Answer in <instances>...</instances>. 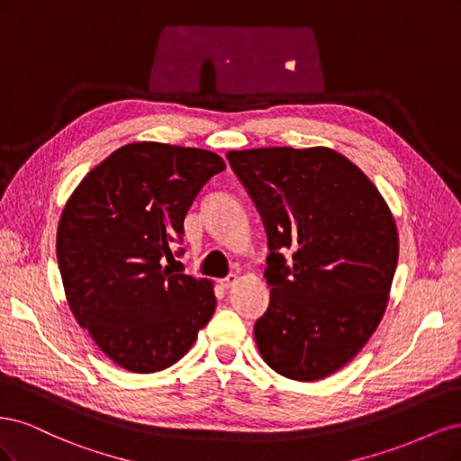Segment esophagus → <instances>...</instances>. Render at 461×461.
Returning a JSON list of instances; mask_svg holds the SVG:
<instances>
[{
	"instance_id": "obj_1",
	"label": "esophagus",
	"mask_w": 461,
	"mask_h": 461,
	"mask_svg": "<svg viewBox=\"0 0 461 461\" xmlns=\"http://www.w3.org/2000/svg\"><path fill=\"white\" fill-rule=\"evenodd\" d=\"M236 281H239V276H236V275H229V276L222 278V281H221V286H222V288H230V286H234V285H236Z\"/></svg>"
}]
</instances>
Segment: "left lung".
<instances>
[{"label":"left lung","mask_w":461,"mask_h":461,"mask_svg":"<svg viewBox=\"0 0 461 461\" xmlns=\"http://www.w3.org/2000/svg\"><path fill=\"white\" fill-rule=\"evenodd\" d=\"M227 159L269 240L258 350L286 379H325L384 315L398 263L394 217L364 171L330 148H258Z\"/></svg>","instance_id":"1"}]
</instances>
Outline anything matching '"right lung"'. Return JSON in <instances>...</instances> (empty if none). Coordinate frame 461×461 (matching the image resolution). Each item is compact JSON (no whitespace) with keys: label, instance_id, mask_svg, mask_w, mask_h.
Returning a JSON list of instances; mask_svg holds the SVG:
<instances>
[{"label":"right lung","instance_id":"add662e5","mask_svg":"<svg viewBox=\"0 0 461 461\" xmlns=\"http://www.w3.org/2000/svg\"><path fill=\"white\" fill-rule=\"evenodd\" d=\"M227 165L159 142L115 149L80 180L58 227V263L77 323L122 369L171 367L215 312L213 283L173 265L198 192Z\"/></svg>","mask_w":461,"mask_h":461}]
</instances>
